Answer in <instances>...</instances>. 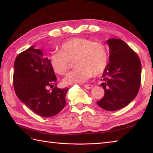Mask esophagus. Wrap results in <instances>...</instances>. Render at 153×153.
Segmentation results:
<instances>
[{
  "mask_svg": "<svg viewBox=\"0 0 153 153\" xmlns=\"http://www.w3.org/2000/svg\"><path fill=\"white\" fill-rule=\"evenodd\" d=\"M84 87L86 88L87 89H90L93 87V85H85Z\"/></svg>",
  "mask_w": 153,
  "mask_h": 153,
  "instance_id": "34e87169",
  "label": "esophagus"
}]
</instances>
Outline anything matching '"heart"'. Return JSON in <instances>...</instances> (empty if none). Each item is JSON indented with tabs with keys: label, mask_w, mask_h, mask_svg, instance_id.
Wrapping results in <instances>:
<instances>
[{
	"label": "heart",
	"mask_w": 153,
	"mask_h": 153,
	"mask_svg": "<svg viewBox=\"0 0 153 153\" xmlns=\"http://www.w3.org/2000/svg\"><path fill=\"white\" fill-rule=\"evenodd\" d=\"M109 53L105 43L83 37L67 40L60 45L59 51L51 53L50 62L56 73L65 74L72 62L75 61L74 71L63 79L65 85L82 83L91 78L93 74H102L108 66Z\"/></svg>",
	"instance_id": "b5f03b06"
}]
</instances>
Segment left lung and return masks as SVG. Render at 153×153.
I'll return each mask as SVG.
<instances>
[{"mask_svg": "<svg viewBox=\"0 0 153 153\" xmlns=\"http://www.w3.org/2000/svg\"><path fill=\"white\" fill-rule=\"evenodd\" d=\"M109 62L101 77L103 97L97 105L107 111H116L128 105L137 95L141 82V62L134 51L119 39L107 41Z\"/></svg>", "mask_w": 153, "mask_h": 153, "instance_id": "obj_1", "label": "left lung"}]
</instances>
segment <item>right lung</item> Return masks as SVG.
I'll list each match as a JSON object with an SVG mask.
<instances>
[{"mask_svg": "<svg viewBox=\"0 0 153 153\" xmlns=\"http://www.w3.org/2000/svg\"><path fill=\"white\" fill-rule=\"evenodd\" d=\"M14 66L15 93L29 109L40 116L50 117L64 108L69 88L53 87L56 85L54 71L41 50L31 46L19 53Z\"/></svg>", "mask_w": 153, "mask_h": 153, "instance_id": "obj_1", "label": "right lung"}]
</instances>
